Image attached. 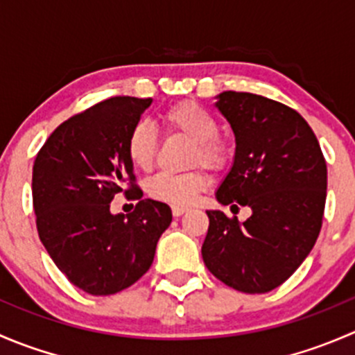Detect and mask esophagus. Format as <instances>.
<instances>
[{"label": "esophagus", "instance_id": "esophagus-1", "mask_svg": "<svg viewBox=\"0 0 355 355\" xmlns=\"http://www.w3.org/2000/svg\"><path fill=\"white\" fill-rule=\"evenodd\" d=\"M185 211H187V207H180V206H173V207H171V213H173L175 218L182 216V214H184Z\"/></svg>", "mask_w": 355, "mask_h": 355}]
</instances>
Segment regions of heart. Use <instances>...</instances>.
Returning <instances> with one entry per match:
<instances>
[{
	"instance_id": "obj_1",
	"label": "heart",
	"mask_w": 355,
	"mask_h": 355,
	"mask_svg": "<svg viewBox=\"0 0 355 355\" xmlns=\"http://www.w3.org/2000/svg\"><path fill=\"white\" fill-rule=\"evenodd\" d=\"M168 130L180 132L196 142L192 164H204L211 170H220L227 163V146L218 137V121L202 106L192 101L177 103L161 114ZM157 151L156 130L148 121H139L127 137V156L135 168L151 170ZM207 185L200 171L189 173H159L148 182V194L153 199L171 206H189Z\"/></svg>"
}]
</instances>
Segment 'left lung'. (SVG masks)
Listing matches in <instances>:
<instances>
[{
	"instance_id": "obj_1",
	"label": "left lung",
	"mask_w": 355,
	"mask_h": 355,
	"mask_svg": "<svg viewBox=\"0 0 355 355\" xmlns=\"http://www.w3.org/2000/svg\"><path fill=\"white\" fill-rule=\"evenodd\" d=\"M214 106L235 135L234 163L216 189V200L247 206L252 214L239 223L220 209L206 211L204 264L239 292H270L292 277L316 244L327 161L307 121L282 103L225 91Z\"/></svg>"
}]
</instances>
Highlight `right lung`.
<instances>
[{"label": "right lung", "instance_id": "add662e5", "mask_svg": "<svg viewBox=\"0 0 355 355\" xmlns=\"http://www.w3.org/2000/svg\"><path fill=\"white\" fill-rule=\"evenodd\" d=\"M153 103L116 96L63 121L32 168L39 239L58 270L91 295L134 285L155 259L170 227L168 204L142 199L134 187L127 137ZM130 181L139 202L134 214L113 215L109 202ZM128 191H125L128 193Z\"/></svg>", "mask_w": 355, "mask_h": 355}]
</instances>
